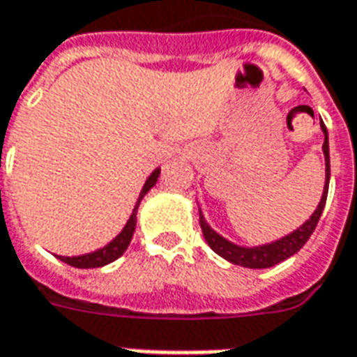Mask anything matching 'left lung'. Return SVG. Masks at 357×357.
Returning a JSON list of instances; mask_svg holds the SVG:
<instances>
[{
  "mask_svg": "<svg viewBox=\"0 0 357 357\" xmlns=\"http://www.w3.org/2000/svg\"><path fill=\"white\" fill-rule=\"evenodd\" d=\"M321 132L325 135V141H323V155H325V187H323L321 201L317 204V208L314 210V214L310 216V220H306L304 224L296 227L294 231L284 235L279 241H273V243H268V245H260V247H241V245H235L231 241H227L225 237H222L220 233H216L208 225V222L204 220L202 212L201 214V229L204 239L208 243V247L220 255L222 258H225L227 262L237 264V266H243V268L250 269H264L271 268L275 264L283 262L287 258H291L292 255H296L300 248L306 245V241L312 237L315 225L321 218V212L325 208V201H327V191H329V179H331V162H329V135H327V128L321 122Z\"/></svg>",
  "mask_w": 357,
  "mask_h": 357,
  "instance_id": "1",
  "label": "left lung"
}]
</instances>
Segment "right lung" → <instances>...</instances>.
<instances>
[{"label":"right lung","mask_w":357,"mask_h":357,"mask_svg":"<svg viewBox=\"0 0 357 357\" xmlns=\"http://www.w3.org/2000/svg\"><path fill=\"white\" fill-rule=\"evenodd\" d=\"M160 176V168H156L151 176L145 181V185L141 189L139 199L135 202V206H133V212L130 220L126 222L124 229L118 233L114 239L110 241L107 247L99 248V250H93V252H89V255H82V256H57L59 260H63L68 266H74V268H80V269H91V268H102V266H107V264L114 262L116 258L124 255L126 248L130 245V241L133 237V231H135V224H137V208H139V202L143 201V197L155 187L156 179Z\"/></svg>","instance_id":"obj_1"}]
</instances>
